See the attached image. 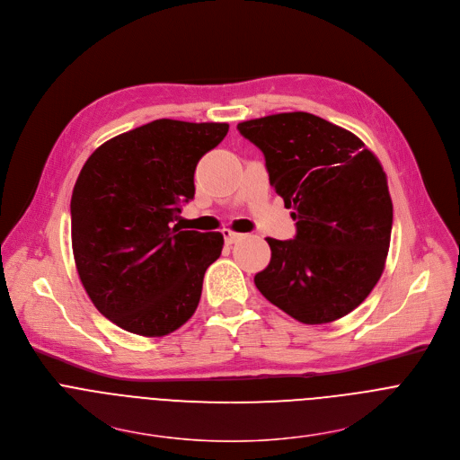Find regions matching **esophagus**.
Returning a JSON list of instances; mask_svg holds the SVG:
<instances>
[{
  "label": "esophagus",
  "instance_id": "obj_1",
  "mask_svg": "<svg viewBox=\"0 0 460 460\" xmlns=\"http://www.w3.org/2000/svg\"><path fill=\"white\" fill-rule=\"evenodd\" d=\"M222 234H224V240H226V243H227V245H231V243H234L236 240H240V238H242V234H240V233H234V231H231V229H224V231H222Z\"/></svg>",
  "mask_w": 460,
  "mask_h": 460
}]
</instances>
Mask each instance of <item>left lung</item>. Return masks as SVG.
<instances>
[{
  "mask_svg": "<svg viewBox=\"0 0 460 460\" xmlns=\"http://www.w3.org/2000/svg\"><path fill=\"white\" fill-rule=\"evenodd\" d=\"M238 131L261 149L269 182L296 220L294 240L267 238L258 290L301 323L347 316L379 281L390 247L381 163L359 137L307 111L245 120Z\"/></svg>",
  "mask_w": 460,
  "mask_h": 460,
  "instance_id": "8db88e82",
  "label": "left lung"
}]
</instances>
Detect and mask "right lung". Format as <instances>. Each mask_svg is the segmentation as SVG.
<instances>
[{
  "label": "right lung",
  "instance_id": "1",
  "mask_svg": "<svg viewBox=\"0 0 460 460\" xmlns=\"http://www.w3.org/2000/svg\"><path fill=\"white\" fill-rule=\"evenodd\" d=\"M226 122L159 119L99 146L74 186L72 249L95 309L117 327L161 338L197 311L220 233L172 222L195 197V168Z\"/></svg>",
  "mask_w": 460,
  "mask_h": 460
}]
</instances>
